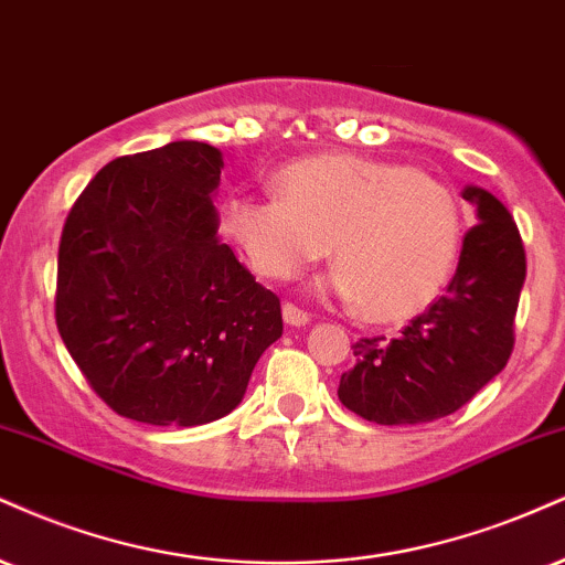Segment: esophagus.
I'll list each match as a JSON object with an SVG mask.
<instances>
[{"mask_svg": "<svg viewBox=\"0 0 565 565\" xmlns=\"http://www.w3.org/2000/svg\"><path fill=\"white\" fill-rule=\"evenodd\" d=\"M281 312H284V321H287L289 326H305V323L310 321V312L302 310V308H297L295 302H284Z\"/></svg>", "mask_w": 565, "mask_h": 565, "instance_id": "esophagus-1", "label": "esophagus"}]
</instances>
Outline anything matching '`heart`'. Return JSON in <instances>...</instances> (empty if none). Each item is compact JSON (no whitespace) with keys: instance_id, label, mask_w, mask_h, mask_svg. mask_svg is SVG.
<instances>
[{"instance_id":"obj_1","label":"heart","mask_w":565,"mask_h":565,"mask_svg":"<svg viewBox=\"0 0 565 565\" xmlns=\"http://www.w3.org/2000/svg\"><path fill=\"white\" fill-rule=\"evenodd\" d=\"M278 194L231 192L221 226L255 274L287 281L334 255L329 289L371 321H403L437 300L463 242L445 181L397 162L329 152L276 173Z\"/></svg>"}]
</instances>
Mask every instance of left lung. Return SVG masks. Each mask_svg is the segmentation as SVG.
I'll return each instance as SVG.
<instances>
[{
	"instance_id": "1",
	"label": "left lung",
	"mask_w": 565,
	"mask_h": 565,
	"mask_svg": "<svg viewBox=\"0 0 565 565\" xmlns=\"http://www.w3.org/2000/svg\"><path fill=\"white\" fill-rule=\"evenodd\" d=\"M463 200L477 207L447 291L397 339L352 344L355 365L342 373L339 399L382 426L429 424L463 407L505 369L513 352L526 253L513 215L479 186Z\"/></svg>"
}]
</instances>
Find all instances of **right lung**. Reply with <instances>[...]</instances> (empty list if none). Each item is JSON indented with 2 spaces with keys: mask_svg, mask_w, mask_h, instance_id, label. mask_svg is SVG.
<instances>
[{
  "mask_svg": "<svg viewBox=\"0 0 565 565\" xmlns=\"http://www.w3.org/2000/svg\"><path fill=\"white\" fill-rule=\"evenodd\" d=\"M223 154L171 141L107 162L67 213L54 321L118 416L202 426L242 403L281 302L217 239Z\"/></svg>",
  "mask_w": 565,
  "mask_h": 565,
  "instance_id": "right-lung-1",
  "label": "right lung"
}]
</instances>
